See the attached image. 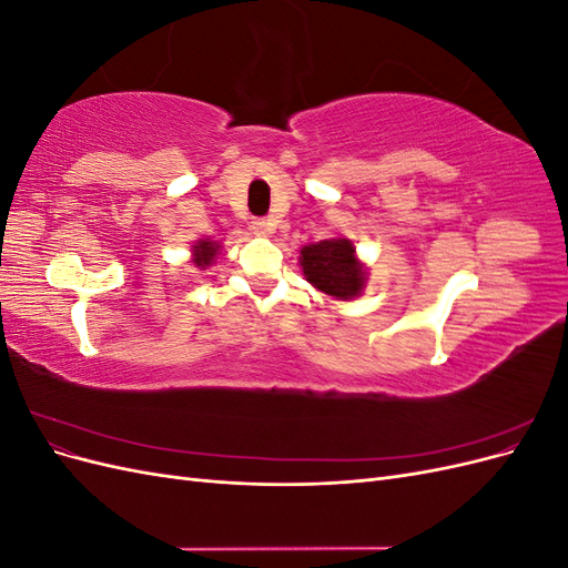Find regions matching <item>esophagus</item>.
I'll return each instance as SVG.
<instances>
[{
	"instance_id": "1",
	"label": "esophagus",
	"mask_w": 568,
	"mask_h": 568,
	"mask_svg": "<svg viewBox=\"0 0 568 568\" xmlns=\"http://www.w3.org/2000/svg\"><path fill=\"white\" fill-rule=\"evenodd\" d=\"M251 230H253V234H257V236H270V234L274 232V222L263 220V217H255V220L251 222Z\"/></svg>"
}]
</instances>
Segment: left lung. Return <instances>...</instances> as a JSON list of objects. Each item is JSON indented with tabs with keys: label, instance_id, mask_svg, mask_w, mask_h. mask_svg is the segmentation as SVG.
I'll return each instance as SVG.
<instances>
[{
	"label": "left lung",
	"instance_id": "left-lung-1",
	"mask_svg": "<svg viewBox=\"0 0 568 568\" xmlns=\"http://www.w3.org/2000/svg\"><path fill=\"white\" fill-rule=\"evenodd\" d=\"M301 265L307 282L341 301H351L365 286L363 265L357 263L355 246L348 239H326L303 246Z\"/></svg>",
	"mask_w": 568,
	"mask_h": 568
}]
</instances>
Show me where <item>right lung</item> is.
<instances>
[{"label":"right lung","mask_w":568,"mask_h":568,"mask_svg":"<svg viewBox=\"0 0 568 568\" xmlns=\"http://www.w3.org/2000/svg\"><path fill=\"white\" fill-rule=\"evenodd\" d=\"M215 253H217V244L215 242H199L194 246V263H196V267H209L213 263Z\"/></svg>","instance_id":"1"}]
</instances>
